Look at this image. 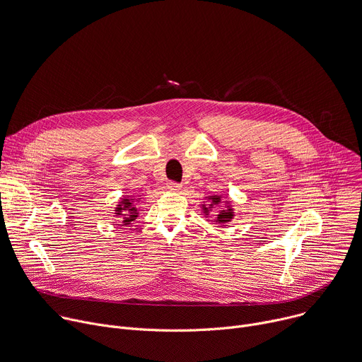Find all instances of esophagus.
Wrapping results in <instances>:
<instances>
[{
  "label": "esophagus",
  "instance_id": "1",
  "mask_svg": "<svg viewBox=\"0 0 362 362\" xmlns=\"http://www.w3.org/2000/svg\"><path fill=\"white\" fill-rule=\"evenodd\" d=\"M168 189L172 190V192H179V190L182 189V185L177 183V182H172V180H170V182L168 183Z\"/></svg>",
  "mask_w": 362,
  "mask_h": 362
}]
</instances>
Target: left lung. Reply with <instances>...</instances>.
Masks as SVG:
<instances>
[{
	"mask_svg": "<svg viewBox=\"0 0 362 362\" xmlns=\"http://www.w3.org/2000/svg\"><path fill=\"white\" fill-rule=\"evenodd\" d=\"M211 205L209 206H202L204 208V212L208 215L209 214V209H212L214 208V205H218L219 202H221V196H211ZM233 216H234V212H233V209H231V206L228 205V208L225 209V211H221L219 212V215L216 216V222H219V223H226V222H231V219H233Z\"/></svg>",
	"mask_w": 362,
	"mask_h": 362,
	"instance_id": "left-lung-1",
	"label": "left lung"
}]
</instances>
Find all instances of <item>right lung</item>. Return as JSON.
I'll return each mask as SVG.
<instances>
[{"mask_svg": "<svg viewBox=\"0 0 362 362\" xmlns=\"http://www.w3.org/2000/svg\"><path fill=\"white\" fill-rule=\"evenodd\" d=\"M115 214L118 218H122V223L128 225L131 221H134L139 216V211L134 206V198L133 199H121L119 205H117Z\"/></svg>", "mask_w": 362, "mask_h": 362, "instance_id": "obj_1", "label": "right lung"}]
</instances>
